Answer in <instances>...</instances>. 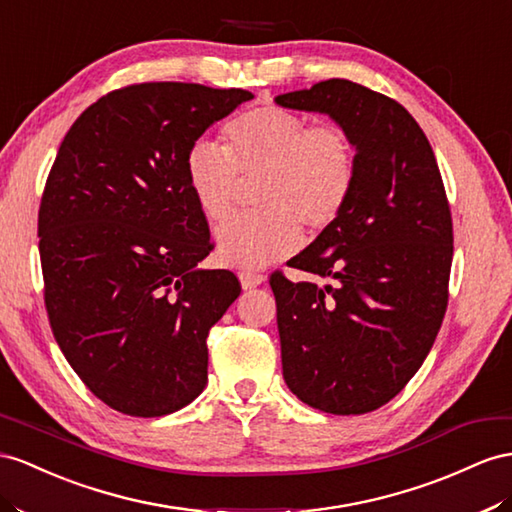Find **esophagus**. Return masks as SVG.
<instances>
[{"label": "esophagus", "instance_id": "34e87169", "mask_svg": "<svg viewBox=\"0 0 512 512\" xmlns=\"http://www.w3.org/2000/svg\"><path fill=\"white\" fill-rule=\"evenodd\" d=\"M264 281H266V277L259 272H240V283L244 290H253V287L261 285Z\"/></svg>", "mask_w": 512, "mask_h": 512}]
</instances>
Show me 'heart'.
<instances>
[{"instance_id": "1", "label": "heart", "mask_w": 512, "mask_h": 512, "mask_svg": "<svg viewBox=\"0 0 512 512\" xmlns=\"http://www.w3.org/2000/svg\"><path fill=\"white\" fill-rule=\"evenodd\" d=\"M355 147L339 127H309L281 106L240 114L225 147L201 140L188 151L186 179L209 220H225L240 177H261L255 203L261 212L231 218L218 229V253L240 270H261L292 255L303 240L300 222L322 231L344 212L355 186Z\"/></svg>"}]
</instances>
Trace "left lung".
<instances>
[{"instance_id": "8db88e82", "label": "left lung", "mask_w": 512, "mask_h": 512, "mask_svg": "<svg viewBox=\"0 0 512 512\" xmlns=\"http://www.w3.org/2000/svg\"><path fill=\"white\" fill-rule=\"evenodd\" d=\"M274 101L331 116L357 164L344 212L287 264L331 283L270 277L283 378L313 409L368 413L422 368L448 307L454 238L439 166L413 116L361 84L326 80Z\"/></svg>"}]
</instances>
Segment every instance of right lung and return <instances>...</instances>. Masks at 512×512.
<instances>
[{
	"label": "right lung",
	"instance_id": "1",
	"mask_svg": "<svg viewBox=\"0 0 512 512\" xmlns=\"http://www.w3.org/2000/svg\"><path fill=\"white\" fill-rule=\"evenodd\" d=\"M253 93L183 82L112 90L64 136L38 212L51 331L114 411L160 417L207 383V335L240 296L199 264L209 227L186 179L205 129Z\"/></svg>",
	"mask_w": 512,
	"mask_h": 512
}]
</instances>
